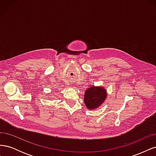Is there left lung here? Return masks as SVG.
<instances>
[{
	"label": "left lung",
	"instance_id": "obj_1",
	"mask_svg": "<svg viewBox=\"0 0 156 156\" xmlns=\"http://www.w3.org/2000/svg\"><path fill=\"white\" fill-rule=\"evenodd\" d=\"M106 96L105 90L101 87H92L87 90L84 101L89 109H94L101 105Z\"/></svg>",
	"mask_w": 156,
	"mask_h": 156
}]
</instances>
